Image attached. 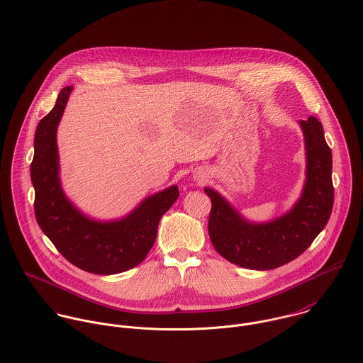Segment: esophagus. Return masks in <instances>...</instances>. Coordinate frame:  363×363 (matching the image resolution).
Returning <instances> with one entry per match:
<instances>
[{"instance_id":"obj_1","label":"esophagus","mask_w":363,"mask_h":363,"mask_svg":"<svg viewBox=\"0 0 363 363\" xmlns=\"http://www.w3.org/2000/svg\"><path fill=\"white\" fill-rule=\"evenodd\" d=\"M206 179H207V176H203V174H201V176L197 177V182H199V183H203Z\"/></svg>"}]
</instances>
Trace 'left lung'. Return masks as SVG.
<instances>
[{"label": "left lung", "instance_id": "8db88e82", "mask_svg": "<svg viewBox=\"0 0 363 363\" xmlns=\"http://www.w3.org/2000/svg\"><path fill=\"white\" fill-rule=\"evenodd\" d=\"M305 138L306 172L296 203L279 216L255 222L240 213L220 193L204 191L212 207L208 233L223 259L249 269H272L299 257L324 229L334 203L333 157L321 123L309 116L298 121Z\"/></svg>", "mask_w": 363, "mask_h": 363}]
</instances>
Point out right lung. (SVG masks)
Segmentation results:
<instances>
[{"label": "right lung", "instance_id": "add662e5", "mask_svg": "<svg viewBox=\"0 0 363 363\" xmlns=\"http://www.w3.org/2000/svg\"><path fill=\"white\" fill-rule=\"evenodd\" d=\"M72 86L61 89L52 111L35 133L30 179L35 215L55 249L75 267L113 275L143 262L155 243L159 220L179 197L176 184L144 199L127 215L101 220L82 212L65 194L60 179L57 130Z\"/></svg>", "mask_w": 363, "mask_h": 363}]
</instances>
